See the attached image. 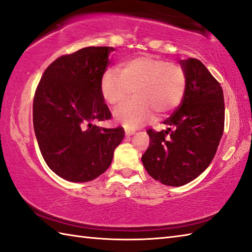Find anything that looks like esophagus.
<instances>
[{
    "label": "esophagus",
    "instance_id": "34e87169",
    "mask_svg": "<svg viewBox=\"0 0 252 252\" xmlns=\"http://www.w3.org/2000/svg\"><path fill=\"white\" fill-rule=\"evenodd\" d=\"M135 133H136V131H135V130H126V131H125V135H126L127 137L135 135Z\"/></svg>",
    "mask_w": 252,
    "mask_h": 252
}]
</instances>
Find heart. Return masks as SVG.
Masks as SVG:
<instances>
[{
    "mask_svg": "<svg viewBox=\"0 0 252 252\" xmlns=\"http://www.w3.org/2000/svg\"><path fill=\"white\" fill-rule=\"evenodd\" d=\"M187 76L181 65L166 60L141 56L104 72L100 84L104 101L115 105L135 97L114 110V119L126 128H136L151 120L154 112L165 114L180 103Z\"/></svg>",
    "mask_w": 252,
    "mask_h": 252,
    "instance_id": "1",
    "label": "heart"
}]
</instances>
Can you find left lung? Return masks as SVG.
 Segmentation results:
<instances>
[{
    "label": "left lung",
    "mask_w": 252,
    "mask_h": 252,
    "mask_svg": "<svg viewBox=\"0 0 252 252\" xmlns=\"http://www.w3.org/2000/svg\"><path fill=\"white\" fill-rule=\"evenodd\" d=\"M180 64L187 76L182 101L163 122L166 130L147 131L150 145L141 158L149 175L170 187L191 182L209 166L224 130L220 83L197 59Z\"/></svg>",
    "instance_id": "obj_1"
}]
</instances>
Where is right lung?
Masks as SVG:
<instances>
[{
	"label": "right lung",
	"mask_w": 252,
	"mask_h": 252,
	"mask_svg": "<svg viewBox=\"0 0 252 252\" xmlns=\"http://www.w3.org/2000/svg\"><path fill=\"white\" fill-rule=\"evenodd\" d=\"M113 47H85L50 63L36 87L33 126L44 160L56 175L87 182L109 168L124 128H103L111 119L100 84Z\"/></svg>",
	"instance_id": "obj_1"
}]
</instances>
